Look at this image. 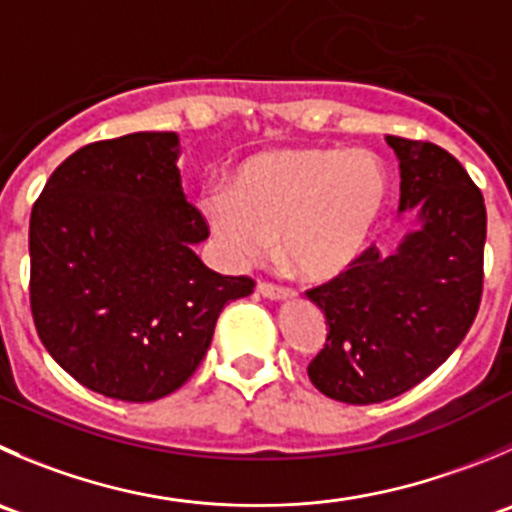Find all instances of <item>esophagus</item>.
<instances>
[{
  "label": "esophagus",
  "instance_id": "obj_1",
  "mask_svg": "<svg viewBox=\"0 0 512 512\" xmlns=\"http://www.w3.org/2000/svg\"><path fill=\"white\" fill-rule=\"evenodd\" d=\"M257 292H260L262 297H267V300H287V297H292V290L272 285V282H260V285H257Z\"/></svg>",
  "mask_w": 512,
  "mask_h": 512
}]
</instances>
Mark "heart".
<instances>
[{
  "instance_id": "b5f03b06",
  "label": "heart",
  "mask_w": 512,
  "mask_h": 512,
  "mask_svg": "<svg viewBox=\"0 0 512 512\" xmlns=\"http://www.w3.org/2000/svg\"><path fill=\"white\" fill-rule=\"evenodd\" d=\"M388 197V170L372 152L280 147L247 157L227 192L207 197L205 217L232 267L257 265L277 240L297 275L325 282L360 260Z\"/></svg>"
}]
</instances>
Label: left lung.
Returning <instances> with one entry per match:
<instances>
[{"label":"left lung","mask_w":512,"mask_h":512,"mask_svg":"<svg viewBox=\"0 0 512 512\" xmlns=\"http://www.w3.org/2000/svg\"><path fill=\"white\" fill-rule=\"evenodd\" d=\"M400 162V207L415 210L390 255L370 247L307 290L327 322L307 365L322 395L372 405L408 393L438 370L473 325L483 295L485 202L458 160L433 142L385 137Z\"/></svg>","instance_id":"left-lung-1"}]
</instances>
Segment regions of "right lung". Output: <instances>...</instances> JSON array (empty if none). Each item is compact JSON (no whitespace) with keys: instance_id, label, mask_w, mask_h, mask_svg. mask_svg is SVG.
<instances>
[{"instance_id":"right-lung-1","label":"right lung","mask_w":512,"mask_h":512,"mask_svg":"<svg viewBox=\"0 0 512 512\" xmlns=\"http://www.w3.org/2000/svg\"><path fill=\"white\" fill-rule=\"evenodd\" d=\"M177 157L175 132L94 142L52 172L32 207L37 335L104 398L150 403L182 388L222 307L255 287L195 255L210 230L182 192Z\"/></svg>"}]
</instances>
